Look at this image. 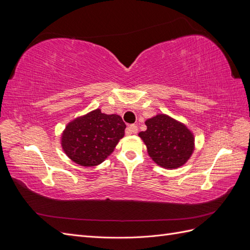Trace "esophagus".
Returning a JSON list of instances; mask_svg holds the SVG:
<instances>
[{
    "label": "esophagus",
    "mask_w": 250,
    "mask_h": 250,
    "mask_svg": "<svg viewBox=\"0 0 250 250\" xmlns=\"http://www.w3.org/2000/svg\"><path fill=\"white\" fill-rule=\"evenodd\" d=\"M138 132V126L135 124H131L127 127L126 134H132V133H137Z\"/></svg>",
    "instance_id": "1"
}]
</instances>
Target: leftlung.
I'll return each instance as SVG.
<instances>
[{
	"instance_id": "left-lung-1",
	"label": "left lung",
	"mask_w": 250,
	"mask_h": 250,
	"mask_svg": "<svg viewBox=\"0 0 250 250\" xmlns=\"http://www.w3.org/2000/svg\"><path fill=\"white\" fill-rule=\"evenodd\" d=\"M147 130L139 133L150 157L163 168L175 169L192 155L194 137L188 128L166 115L146 121Z\"/></svg>"
}]
</instances>
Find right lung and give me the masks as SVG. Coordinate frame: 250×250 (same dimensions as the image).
Returning <instances> with one entry per match:
<instances>
[{"label": "right lung", "instance_id": "right-lung-1", "mask_svg": "<svg viewBox=\"0 0 250 250\" xmlns=\"http://www.w3.org/2000/svg\"><path fill=\"white\" fill-rule=\"evenodd\" d=\"M126 125L118 115H105L100 109L67 124L62 145L73 162L84 167L101 164L124 137Z\"/></svg>", "mask_w": 250, "mask_h": 250}]
</instances>
